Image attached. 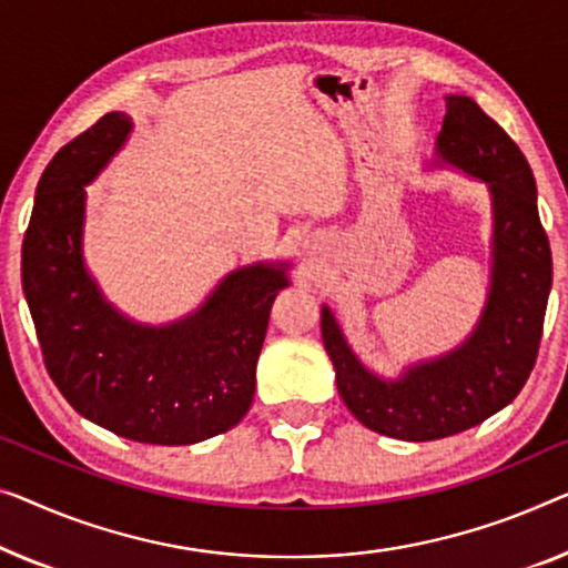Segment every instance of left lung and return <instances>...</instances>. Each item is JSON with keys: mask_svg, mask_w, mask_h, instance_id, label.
<instances>
[{"mask_svg": "<svg viewBox=\"0 0 568 568\" xmlns=\"http://www.w3.org/2000/svg\"><path fill=\"white\" fill-rule=\"evenodd\" d=\"M436 155L487 183L493 196L489 293L467 342L385 379L362 365L332 308H321V336L344 405L362 426L400 442L462 434L515 400L536 365L554 277L536 178L510 134L474 99L446 97Z\"/></svg>", "mask_w": 568, "mask_h": 568, "instance_id": "obj_1", "label": "left lung"}]
</instances>
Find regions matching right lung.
<instances>
[{
    "label": "right lung",
    "instance_id": "add662e5",
    "mask_svg": "<svg viewBox=\"0 0 568 568\" xmlns=\"http://www.w3.org/2000/svg\"><path fill=\"white\" fill-rule=\"evenodd\" d=\"M130 132V116L109 112L50 160L22 242V291L48 375L75 413L130 442L199 444L250 410L287 262L234 270L173 324L116 311L83 265V219L87 185Z\"/></svg>",
    "mask_w": 568,
    "mask_h": 568
}]
</instances>
